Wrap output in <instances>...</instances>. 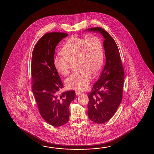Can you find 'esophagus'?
Masks as SVG:
<instances>
[{"instance_id":"1","label":"esophagus","mask_w":154,"mask_h":154,"mask_svg":"<svg viewBox=\"0 0 154 154\" xmlns=\"http://www.w3.org/2000/svg\"><path fill=\"white\" fill-rule=\"evenodd\" d=\"M82 91H77L76 92V95H82Z\"/></svg>"}]
</instances>
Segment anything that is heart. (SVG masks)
<instances>
[{
  "mask_svg": "<svg viewBox=\"0 0 154 154\" xmlns=\"http://www.w3.org/2000/svg\"><path fill=\"white\" fill-rule=\"evenodd\" d=\"M63 56L53 60L57 71L62 75L70 72V62L76 61L78 70L66 80L68 88L82 90L87 88L92 79V72L101 68L104 58L103 44L97 36L86 38L73 36L67 40L61 50Z\"/></svg>",
  "mask_w": 154,
  "mask_h": 154,
  "instance_id": "heart-1",
  "label": "heart"
}]
</instances>
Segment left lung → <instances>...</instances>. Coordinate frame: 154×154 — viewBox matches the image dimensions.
Returning a JSON list of instances; mask_svg holds the SVG:
<instances>
[{"mask_svg":"<svg viewBox=\"0 0 154 154\" xmlns=\"http://www.w3.org/2000/svg\"><path fill=\"white\" fill-rule=\"evenodd\" d=\"M85 31L101 33L104 38L106 64L88 95V115L92 121L101 124L109 121L121 104L125 72L118 47L114 39L101 27Z\"/></svg>","mask_w":154,"mask_h":154,"instance_id":"obj_1","label":"left lung"}]
</instances>
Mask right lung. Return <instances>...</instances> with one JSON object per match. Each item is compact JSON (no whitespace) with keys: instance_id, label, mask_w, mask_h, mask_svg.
<instances>
[{"instance_id":"add662e5","label":"right lung","mask_w":154,"mask_h":154,"mask_svg":"<svg viewBox=\"0 0 154 154\" xmlns=\"http://www.w3.org/2000/svg\"><path fill=\"white\" fill-rule=\"evenodd\" d=\"M68 34L47 33L37 42L31 62L32 90L39 113L53 127H60L69 119V105L75 97L74 91L59 92L63 88L53 63L56 46Z\"/></svg>"}]
</instances>
